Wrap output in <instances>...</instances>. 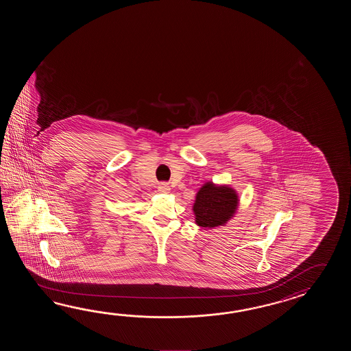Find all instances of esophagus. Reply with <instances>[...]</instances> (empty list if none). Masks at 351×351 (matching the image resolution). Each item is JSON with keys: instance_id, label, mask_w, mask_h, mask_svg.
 Instances as JSON below:
<instances>
[{"instance_id": "1", "label": "esophagus", "mask_w": 351, "mask_h": 351, "mask_svg": "<svg viewBox=\"0 0 351 351\" xmlns=\"http://www.w3.org/2000/svg\"><path fill=\"white\" fill-rule=\"evenodd\" d=\"M158 191H159L160 193H168V192L171 191V186H168L167 183H160V184L158 186Z\"/></svg>"}]
</instances>
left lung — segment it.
<instances>
[{"mask_svg":"<svg viewBox=\"0 0 351 351\" xmlns=\"http://www.w3.org/2000/svg\"><path fill=\"white\" fill-rule=\"evenodd\" d=\"M239 194L227 184L207 182L195 194L193 204L195 223L203 228L224 226L239 208Z\"/></svg>","mask_w":351,"mask_h":351,"instance_id":"1","label":"left lung"}]
</instances>
